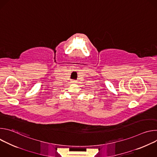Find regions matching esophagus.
I'll return each instance as SVG.
<instances>
[{
	"label": "esophagus",
	"instance_id": "1",
	"mask_svg": "<svg viewBox=\"0 0 157 157\" xmlns=\"http://www.w3.org/2000/svg\"><path fill=\"white\" fill-rule=\"evenodd\" d=\"M71 82L76 83V80H75V79H73V80H71Z\"/></svg>",
	"mask_w": 157,
	"mask_h": 157
}]
</instances>
